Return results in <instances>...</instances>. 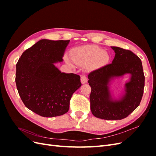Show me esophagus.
I'll list each match as a JSON object with an SVG mask.
<instances>
[{
  "instance_id": "obj_1",
  "label": "esophagus",
  "mask_w": 156,
  "mask_h": 156,
  "mask_svg": "<svg viewBox=\"0 0 156 156\" xmlns=\"http://www.w3.org/2000/svg\"><path fill=\"white\" fill-rule=\"evenodd\" d=\"M81 81L82 84H84L87 82V77L85 74H82L81 76Z\"/></svg>"
}]
</instances>
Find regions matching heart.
<instances>
[{
    "instance_id": "b5f03b06",
    "label": "heart",
    "mask_w": 156,
    "mask_h": 156,
    "mask_svg": "<svg viewBox=\"0 0 156 156\" xmlns=\"http://www.w3.org/2000/svg\"><path fill=\"white\" fill-rule=\"evenodd\" d=\"M73 62L79 66L90 64V68H98L105 65L109 60L105 51L96 45L79 48L75 49L72 55Z\"/></svg>"
}]
</instances>
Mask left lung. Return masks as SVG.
<instances>
[{
  "label": "left lung",
  "instance_id": "1",
  "mask_svg": "<svg viewBox=\"0 0 156 156\" xmlns=\"http://www.w3.org/2000/svg\"><path fill=\"white\" fill-rule=\"evenodd\" d=\"M115 52L112 63L90 72L88 83L90 109L94 116L101 119L116 120L125 119L139 105L144 87V75L141 60L133 52L119 47H111ZM126 73L132 75L126 84L125 95L119 101L111 100L108 83L114 76Z\"/></svg>",
  "mask_w": 156,
  "mask_h": 156
}]
</instances>
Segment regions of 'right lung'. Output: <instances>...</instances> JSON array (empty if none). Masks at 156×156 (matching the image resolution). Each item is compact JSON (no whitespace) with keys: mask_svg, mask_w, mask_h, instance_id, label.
<instances>
[{"mask_svg":"<svg viewBox=\"0 0 156 156\" xmlns=\"http://www.w3.org/2000/svg\"><path fill=\"white\" fill-rule=\"evenodd\" d=\"M69 40H41L27 49L16 64V83L24 105L43 117L66 113L81 77L62 73L55 62H62Z\"/></svg>","mask_w":156,"mask_h":156,"instance_id":"add662e5","label":"right lung"}]
</instances>
